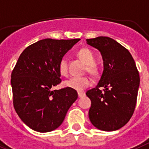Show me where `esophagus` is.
<instances>
[{
  "label": "esophagus",
  "instance_id": "obj_1",
  "mask_svg": "<svg viewBox=\"0 0 149 149\" xmlns=\"http://www.w3.org/2000/svg\"><path fill=\"white\" fill-rule=\"evenodd\" d=\"M84 95H85V93H84L83 92H78V96H79V98L83 97V96H84Z\"/></svg>",
  "mask_w": 149,
  "mask_h": 149
}]
</instances>
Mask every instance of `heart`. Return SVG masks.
I'll list each match as a JSON object with an SVG mask.
<instances>
[{
	"label": "heart",
	"mask_w": 149,
	"mask_h": 149,
	"mask_svg": "<svg viewBox=\"0 0 149 149\" xmlns=\"http://www.w3.org/2000/svg\"><path fill=\"white\" fill-rule=\"evenodd\" d=\"M77 56L85 64H86V70L91 74L95 75L98 72V67L94 63L95 57L91 50L87 48L79 49L77 53ZM59 72L62 76H66L68 73L67 61L65 58H63L59 63ZM91 85V79L89 77H71L64 82V86L77 91H83L86 87Z\"/></svg>",
	"instance_id": "b5f03b06"
}]
</instances>
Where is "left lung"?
<instances>
[{
	"label": "left lung",
	"mask_w": 149,
	"mask_h": 149,
	"mask_svg": "<svg viewBox=\"0 0 149 149\" xmlns=\"http://www.w3.org/2000/svg\"><path fill=\"white\" fill-rule=\"evenodd\" d=\"M103 60V72L97 86L86 92L91 100L92 124L102 131H116L126 124L135 111L139 74L135 60L125 47L108 37L87 39ZM100 87L104 88V92Z\"/></svg>",
	"instance_id": "8db88e82"
}]
</instances>
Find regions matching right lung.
<instances>
[{
    "instance_id": "right-lung-1",
    "label": "right lung",
    "mask_w": 149,
    "mask_h": 149,
    "mask_svg": "<svg viewBox=\"0 0 149 149\" xmlns=\"http://www.w3.org/2000/svg\"><path fill=\"white\" fill-rule=\"evenodd\" d=\"M79 39H44L33 43L20 54L11 73L16 112L29 128L48 132L63 122L77 100L75 89L52 90L61 82L59 63Z\"/></svg>"
}]
</instances>
